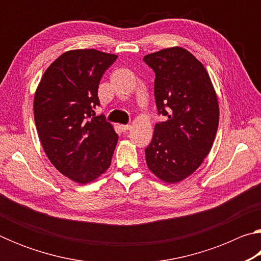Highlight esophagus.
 <instances>
[{"instance_id": "34e87169", "label": "esophagus", "mask_w": 261, "mask_h": 261, "mask_svg": "<svg viewBox=\"0 0 261 261\" xmlns=\"http://www.w3.org/2000/svg\"><path fill=\"white\" fill-rule=\"evenodd\" d=\"M120 129L123 131V132H125V131H129L130 129H131V125L130 124H125V125H120Z\"/></svg>"}]
</instances>
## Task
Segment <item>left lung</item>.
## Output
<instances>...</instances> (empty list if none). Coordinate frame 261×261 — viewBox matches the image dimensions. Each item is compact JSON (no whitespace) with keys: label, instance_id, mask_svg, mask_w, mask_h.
<instances>
[{"label":"left lung","instance_id":"1","mask_svg":"<svg viewBox=\"0 0 261 261\" xmlns=\"http://www.w3.org/2000/svg\"><path fill=\"white\" fill-rule=\"evenodd\" d=\"M143 60L155 73L158 114L166 117L154 127L146 163L159 178L176 183L211 151L219 125L218 98L204 65L183 48H167Z\"/></svg>","mask_w":261,"mask_h":261}]
</instances>
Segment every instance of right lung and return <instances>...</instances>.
Masks as SVG:
<instances>
[{"label": "right lung", "mask_w": 261, "mask_h": 261, "mask_svg": "<svg viewBox=\"0 0 261 261\" xmlns=\"http://www.w3.org/2000/svg\"><path fill=\"white\" fill-rule=\"evenodd\" d=\"M114 54L95 49L62 54L43 73L34 95V121L41 145L62 174L85 184L99 177L112 162L118 136L100 106L98 88Z\"/></svg>", "instance_id": "1"}]
</instances>
